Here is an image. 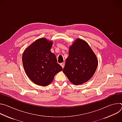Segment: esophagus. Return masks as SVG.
<instances>
[{"label": "esophagus", "instance_id": "esophagus-1", "mask_svg": "<svg viewBox=\"0 0 122 122\" xmlns=\"http://www.w3.org/2000/svg\"><path fill=\"white\" fill-rule=\"evenodd\" d=\"M60 65L61 66H62L63 68H64V66H65V62H63V63H60Z\"/></svg>", "mask_w": 122, "mask_h": 122}]
</instances>
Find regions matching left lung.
<instances>
[{
	"mask_svg": "<svg viewBox=\"0 0 122 122\" xmlns=\"http://www.w3.org/2000/svg\"><path fill=\"white\" fill-rule=\"evenodd\" d=\"M97 65V59L88 44L77 39L69 47L63 71L71 83L79 85L92 77Z\"/></svg>",
	"mask_w": 122,
	"mask_h": 122,
	"instance_id": "left-lung-1",
	"label": "left lung"
}]
</instances>
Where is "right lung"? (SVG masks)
I'll return each instance as SVG.
<instances>
[{"label":"right lung","mask_w":122,"mask_h":122,"mask_svg":"<svg viewBox=\"0 0 122 122\" xmlns=\"http://www.w3.org/2000/svg\"><path fill=\"white\" fill-rule=\"evenodd\" d=\"M52 45V41L41 38L35 41L23 53L22 61L25 72L37 85L47 86L63 69L57 63L56 55L51 51Z\"/></svg>","instance_id":"right-lung-1"}]
</instances>
